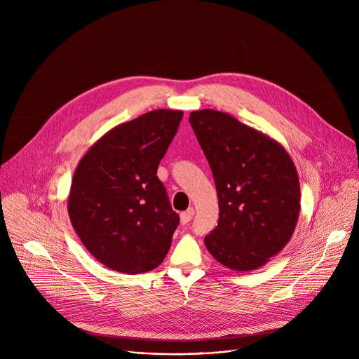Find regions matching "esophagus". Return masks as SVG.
Wrapping results in <instances>:
<instances>
[{"mask_svg":"<svg viewBox=\"0 0 359 359\" xmlns=\"http://www.w3.org/2000/svg\"><path fill=\"white\" fill-rule=\"evenodd\" d=\"M193 216H194V210H193V209H189V210L183 212V213L180 215V223H182V224H187V223L191 220Z\"/></svg>","mask_w":359,"mask_h":359,"instance_id":"esophagus-1","label":"esophagus"}]
</instances>
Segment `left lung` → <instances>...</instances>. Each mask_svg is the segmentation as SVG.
<instances>
[{
    "label": "left lung",
    "mask_w": 359,
    "mask_h": 359,
    "mask_svg": "<svg viewBox=\"0 0 359 359\" xmlns=\"http://www.w3.org/2000/svg\"><path fill=\"white\" fill-rule=\"evenodd\" d=\"M189 122L219 197V223L204 244L227 269L264 266L290 241L299 216V182L290 155L274 139L224 112L194 111Z\"/></svg>",
    "instance_id": "left-lung-1"
}]
</instances>
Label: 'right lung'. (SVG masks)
<instances>
[{"mask_svg":"<svg viewBox=\"0 0 359 359\" xmlns=\"http://www.w3.org/2000/svg\"><path fill=\"white\" fill-rule=\"evenodd\" d=\"M182 118V111L156 109L118 125L76 166L71 223L93 257L115 271H150L170 248L180 219L158 168Z\"/></svg>","mask_w":359,"mask_h":359,"instance_id":"obj_1","label":"right lung"}]
</instances>
